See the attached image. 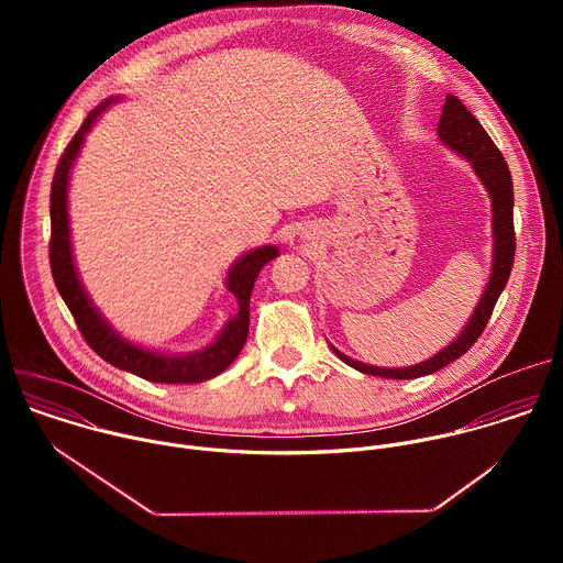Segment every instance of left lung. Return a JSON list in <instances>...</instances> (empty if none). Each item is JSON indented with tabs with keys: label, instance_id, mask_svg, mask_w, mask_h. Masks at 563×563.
<instances>
[{
	"label": "left lung",
	"instance_id": "1",
	"mask_svg": "<svg viewBox=\"0 0 563 563\" xmlns=\"http://www.w3.org/2000/svg\"><path fill=\"white\" fill-rule=\"evenodd\" d=\"M437 133L452 151H456L470 159L472 169L476 172L481 183L486 185V189L493 198V231H495L493 276H490V283H488L484 296H481L472 318H470V323L461 332V336L454 343H450L445 350H441L437 356H432L430 361H423L412 367H400V369L391 367L389 369V367H374V365L358 363V361L341 354L336 347H332L334 354L343 363H347L350 367H354L363 374H372V376H380V378H396V380L419 378V376L434 374L441 367L456 361L459 356H463L474 345V341L484 334L488 320L493 316V309L497 305V298L501 296V291L510 278V272H512L515 247H517L515 220H512L515 196H512V178H510V169L506 165V157L501 155V151L497 148L493 137L486 133V129L478 124V120L461 104V100L456 96L445 98Z\"/></svg>",
	"mask_w": 563,
	"mask_h": 563
}]
</instances>
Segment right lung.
Wrapping results in <instances>:
<instances>
[{
	"label": "right lung",
	"mask_w": 563,
	"mask_h": 563,
	"mask_svg": "<svg viewBox=\"0 0 563 563\" xmlns=\"http://www.w3.org/2000/svg\"><path fill=\"white\" fill-rule=\"evenodd\" d=\"M109 107V102L100 104L96 111L89 113V118L79 126V131L73 135L64 153L59 155V163L53 176L51 185V243H48V258H51V272L55 287L59 296L64 298L66 307L70 309L77 330L82 332L89 347L104 358L107 363L126 369L131 374H137L140 378H146L151 383H202L220 372H224L233 358L243 350L247 334H250V298L254 283L261 274V269L278 256L276 247H261L250 252L247 256L240 258L229 276L227 287L238 298V313L229 320L222 334L216 339L213 345H209L202 352L187 354V356H167L155 354L148 350H142L137 345H131L129 341L120 339L107 320L98 313V309L91 305L89 296L85 294L82 285L77 280L73 256H70V240H68V213H66V185H68V172L75 163L77 151L85 142L87 131L96 122V118Z\"/></svg>",
	"instance_id": "add662e5"
}]
</instances>
